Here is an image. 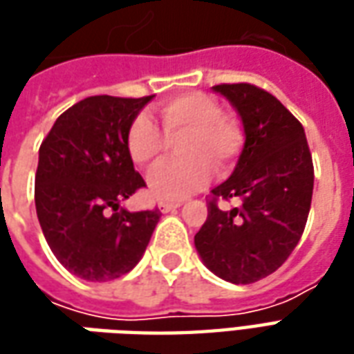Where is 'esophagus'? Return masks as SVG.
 Returning <instances> with one entry per match:
<instances>
[{
	"label": "esophagus",
	"mask_w": 354,
	"mask_h": 354,
	"mask_svg": "<svg viewBox=\"0 0 354 354\" xmlns=\"http://www.w3.org/2000/svg\"><path fill=\"white\" fill-rule=\"evenodd\" d=\"M178 207H180V201H161V203H159L161 212H170V210H174V208Z\"/></svg>",
	"instance_id": "obj_1"
}]
</instances>
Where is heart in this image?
<instances>
[{
  "instance_id": "1",
  "label": "heart",
  "mask_w": 354,
  "mask_h": 354,
  "mask_svg": "<svg viewBox=\"0 0 354 354\" xmlns=\"http://www.w3.org/2000/svg\"><path fill=\"white\" fill-rule=\"evenodd\" d=\"M161 131L146 115H138L127 131V149L138 167L153 165L167 149V138L176 142L182 159L157 165L147 187L161 201H180L207 184L214 167L220 174L237 159L245 132L233 115L223 113L218 100L203 93H187L159 108Z\"/></svg>"
}]
</instances>
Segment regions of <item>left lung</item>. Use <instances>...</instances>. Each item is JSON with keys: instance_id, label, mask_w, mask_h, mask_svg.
Masks as SVG:
<instances>
[{"instance_id": "left-lung-1", "label": "left lung", "mask_w": 354, "mask_h": 354, "mask_svg": "<svg viewBox=\"0 0 354 354\" xmlns=\"http://www.w3.org/2000/svg\"><path fill=\"white\" fill-rule=\"evenodd\" d=\"M243 119L245 147L233 174L212 189L207 222L195 235L205 266L223 281L250 284L274 273L301 239L315 170L301 123L263 88L222 83ZM218 200H237L222 211Z\"/></svg>"}]
</instances>
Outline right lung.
Here are the masks:
<instances>
[{
  "mask_svg": "<svg viewBox=\"0 0 354 354\" xmlns=\"http://www.w3.org/2000/svg\"><path fill=\"white\" fill-rule=\"evenodd\" d=\"M151 98L88 96L58 117L39 147V225L57 260L85 281L129 273L161 218L159 208H119L146 187L127 149V131Z\"/></svg>",
  "mask_w": 354,
  "mask_h": 354,
  "instance_id": "1",
  "label": "right lung"
}]
</instances>
